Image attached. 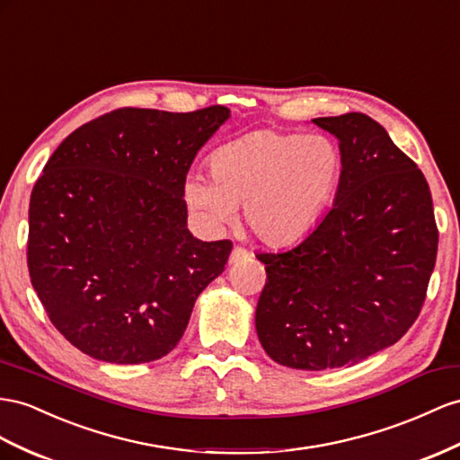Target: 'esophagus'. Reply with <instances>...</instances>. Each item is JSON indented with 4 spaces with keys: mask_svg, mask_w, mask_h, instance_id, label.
I'll use <instances>...</instances> for the list:
<instances>
[{
    "mask_svg": "<svg viewBox=\"0 0 460 460\" xmlns=\"http://www.w3.org/2000/svg\"><path fill=\"white\" fill-rule=\"evenodd\" d=\"M252 254L246 251V249H243V246H234V249L231 251V254H229V262L231 264H237V262H243V261H249Z\"/></svg>",
    "mask_w": 460,
    "mask_h": 460,
    "instance_id": "esophagus-1",
    "label": "esophagus"
}]
</instances>
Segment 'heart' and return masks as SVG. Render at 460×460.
Instances as JSON below:
<instances>
[{
    "label": "heart",
    "mask_w": 460,
    "mask_h": 460,
    "mask_svg": "<svg viewBox=\"0 0 460 460\" xmlns=\"http://www.w3.org/2000/svg\"><path fill=\"white\" fill-rule=\"evenodd\" d=\"M342 174L344 155L332 137L254 132L211 153L209 176H188L184 199L214 229L229 226L243 206L258 239L284 246L319 223Z\"/></svg>",
    "instance_id": "b5f03b06"
}]
</instances>
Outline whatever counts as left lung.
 I'll return each instance as SVG.
<instances>
[{
    "instance_id": "obj_1",
    "label": "left lung",
    "mask_w": 460,
    "mask_h": 460,
    "mask_svg": "<svg viewBox=\"0 0 460 460\" xmlns=\"http://www.w3.org/2000/svg\"><path fill=\"white\" fill-rule=\"evenodd\" d=\"M311 122L338 139L342 182L301 243L256 254L266 286L254 321L276 363L323 371L358 363L408 332L439 234L426 176L379 122L361 112Z\"/></svg>"
}]
</instances>
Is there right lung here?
<instances>
[{
	"label": "right lung",
	"instance_id": "1",
	"mask_svg": "<svg viewBox=\"0 0 460 460\" xmlns=\"http://www.w3.org/2000/svg\"><path fill=\"white\" fill-rule=\"evenodd\" d=\"M231 118L120 109L69 134L31 194L29 274L60 334L118 365L176 348L233 244L188 229L186 174Z\"/></svg>",
	"mask_w": 460,
	"mask_h": 460
}]
</instances>
